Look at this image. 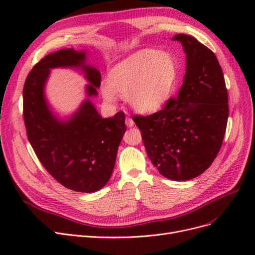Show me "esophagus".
<instances>
[{"mask_svg":"<svg viewBox=\"0 0 255 255\" xmlns=\"http://www.w3.org/2000/svg\"><path fill=\"white\" fill-rule=\"evenodd\" d=\"M126 125H127V127L128 128H132V127H134V121H133V119L130 118V117H128L127 119H126Z\"/></svg>","mask_w":255,"mask_h":255,"instance_id":"esophagus-1","label":"esophagus"}]
</instances>
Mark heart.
Returning a JSON list of instances; mask_svg holds the SVG:
<instances>
[{"label": "heart", "instance_id": "obj_1", "mask_svg": "<svg viewBox=\"0 0 255 255\" xmlns=\"http://www.w3.org/2000/svg\"><path fill=\"white\" fill-rule=\"evenodd\" d=\"M176 75V63L170 54L143 49L112 68L110 82L101 83V92L107 102H115L118 92L135 111L153 113L168 101Z\"/></svg>", "mask_w": 255, "mask_h": 255}]
</instances>
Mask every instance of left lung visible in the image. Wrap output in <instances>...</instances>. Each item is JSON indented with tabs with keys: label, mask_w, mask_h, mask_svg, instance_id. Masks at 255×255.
<instances>
[{
	"label": "left lung",
	"mask_w": 255,
	"mask_h": 255,
	"mask_svg": "<svg viewBox=\"0 0 255 255\" xmlns=\"http://www.w3.org/2000/svg\"><path fill=\"white\" fill-rule=\"evenodd\" d=\"M186 54V73L176 98L149 116H134L153 166L173 181H187L212 165L226 134L229 104L222 69L196 38L176 34Z\"/></svg>",
	"instance_id": "obj_1"
}]
</instances>
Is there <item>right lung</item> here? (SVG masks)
I'll return each instance as SVG.
<instances>
[{
	"label": "right lung",
	"mask_w": 255,
	"mask_h": 255,
	"mask_svg": "<svg viewBox=\"0 0 255 255\" xmlns=\"http://www.w3.org/2000/svg\"><path fill=\"white\" fill-rule=\"evenodd\" d=\"M86 59L85 51L63 49L36 64L23 87V118L29 143L45 170L66 188L95 192L111 179L127 128L125 113L102 118L91 103L89 98L98 95L101 73ZM53 67H81L90 82L88 99L67 120L52 114L44 96Z\"/></svg>",
	"instance_id": "add662e5"
}]
</instances>
